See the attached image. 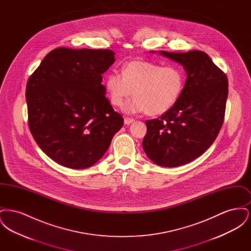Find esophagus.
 <instances>
[{"label":"esophagus","mask_w":251,"mask_h":251,"mask_svg":"<svg viewBox=\"0 0 251 251\" xmlns=\"http://www.w3.org/2000/svg\"><path fill=\"white\" fill-rule=\"evenodd\" d=\"M134 121L133 119H131V118H125L124 119V124H126V125H129V124H131Z\"/></svg>","instance_id":"obj_1"}]
</instances>
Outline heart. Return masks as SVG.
<instances>
[{
    "label": "heart",
    "mask_w": 251,
    "mask_h": 251,
    "mask_svg": "<svg viewBox=\"0 0 251 251\" xmlns=\"http://www.w3.org/2000/svg\"><path fill=\"white\" fill-rule=\"evenodd\" d=\"M122 75L113 72L105 79V90L112 105L124 107L128 114L146 112L159 116L171 110L179 101L185 85V73L178 66L164 67L144 60H133L122 69Z\"/></svg>",
    "instance_id": "b5f03b06"
}]
</instances>
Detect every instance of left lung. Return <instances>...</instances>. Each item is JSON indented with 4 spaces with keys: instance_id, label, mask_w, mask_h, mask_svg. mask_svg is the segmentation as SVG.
I'll return each mask as SVG.
<instances>
[{
    "instance_id": "8db88e82",
    "label": "left lung",
    "mask_w": 251,
    "mask_h": 251,
    "mask_svg": "<svg viewBox=\"0 0 251 251\" xmlns=\"http://www.w3.org/2000/svg\"><path fill=\"white\" fill-rule=\"evenodd\" d=\"M159 53L182 65L187 78L176 105L146 121L142 146L157 165L179 167L201 155L218 135L226 110L227 76L201 50Z\"/></svg>"
}]
</instances>
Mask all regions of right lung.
Masks as SVG:
<instances>
[{
	"mask_svg": "<svg viewBox=\"0 0 251 251\" xmlns=\"http://www.w3.org/2000/svg\"><path fill=\"white\" fill-rule=\"evenodd\" d=\"M114 62L111 50L54 49L28 79L29 129L38 147L63 167L93 166L123 125L101 84V74Z\"/></svg>",
	"mask_w": 251,
	"mask_h": 251,
	"instance_id": "add662e5",
	"label": "right lung"
}]
</instances>
